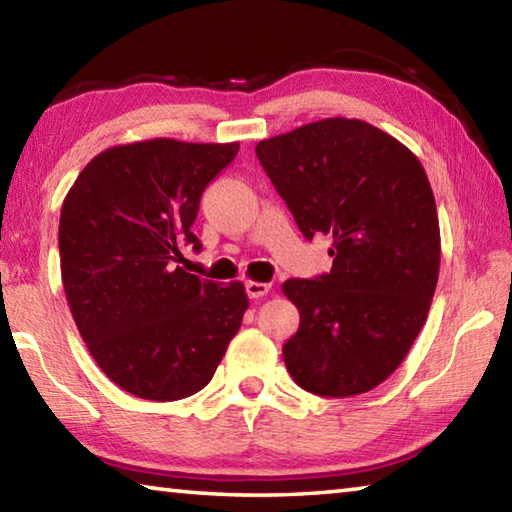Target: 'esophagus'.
Here are the masks:
<instances>
[{
    "label": "esophagus",
    "instance_id": "obj_1",
    "mask_svg": "<svg viewBox=\"0 0 512 512\" xmlns=\"http://www.w3.org/2000/svg\"><path fill=\"white\" fill-rule=\"evenodd\" d=\"M268 291H271V284H266V282H253V280H248V282H246V293H248V298H253V300H257V298H264Z\"/></svg>",
    "mask_w": 512,
    "mask_h": 512
}]
</instances>
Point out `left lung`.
<instances>
[{
    "label": "left lung",
    "mask_w": 512,
    "mask_h": 512,
    "mask_svg": "<svg viewBox=\"0 0 512 512\" xmlns=\"http://www.w3.org/2000/svg\"><path fill=\"white\" fill-rule=\"evenodd\" d=\"M255 153L307 239L332 237V271L282 284L300 327L282 354L323 397L368 393L409 354L440 268L438 212L420 160L368 121L332 117Z\"/></svg>",
    "instance_id": "1"
}]
</instances>
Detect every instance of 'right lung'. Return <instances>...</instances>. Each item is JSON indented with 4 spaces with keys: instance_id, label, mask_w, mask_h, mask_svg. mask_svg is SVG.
I'll use <instances>...</instances> for the list:
<instances>
[{
    "instance_id": "obj_1",
    "label": "right lung",
    "mask_w": 512,
    "mask_h": 512,
    "mask_svg": "<svg viewBox=\"0 0 512 512\" xmlns=\"http://www.w3.org/2000/svg\"><path fill=\"white\" fill-rule=\"evenodd\" d=\"M239 144L146 140L88 162L65 196L58 248L65 296L99 368L126 393L173 402L214 377L248 309L241 282L187 273L183 246L205 187Z\"/></svg>"
}]
</instances>
